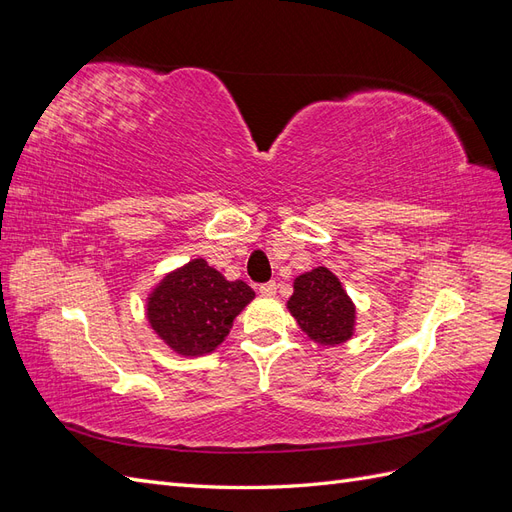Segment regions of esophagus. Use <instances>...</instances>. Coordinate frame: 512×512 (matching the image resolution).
Returning a JSON list of instances; mask_svg holds the SVG:
<instances>
[{"label":"esophagus","mask_w":512,"mask_h":512,"mask_svg":"<svg viewBox=\"0 0 512 512\" xmlns=\"http://www.w3.org/2000/svg\"><path fill=\"white\" fill-rule=\"evenodd\" d=\"M260 294H265V297H273V294L277 292V284L275 282H267V284H260Z\"/></svg>","instance_id":"1"}]
</instances>
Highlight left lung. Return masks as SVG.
Instances as JSON below:
<instances>
[{"label":"left lung","instance_id":"8db88e82","mask_svg":"<svg viewBox=\"0 0 512 512\" xmlns=\"http://www.w3.org/2000/svg\"><path fill=\"white\" fill-rule=\"evenodd\" d=\"M288 309L307 337L320 346L344 344L354 335V303L327 267L312 269L294 280Z\"/></svg>","mask_w":512,"mask_h":512}]
</instances>
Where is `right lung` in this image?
<instances>
[{
  "mask_svg": "<svg viewBox=\"0 0 512 512\" xmlns=\"http://www.w3.org/2000/svg\"><path fill=\"white\" fill-rule=\"evenodd\" d=\"M256 297L245 282L226 277L196 258L168 273L147 299V320L168 348L200 356L218 348L241 309Z\"/></svg>",
  "mask_w": 512,
  "mask_h": 512,
  "instance_id": "add662e5",
  "label": "right lung"
}]
</instances>
